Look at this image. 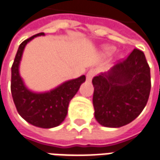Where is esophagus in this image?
Segmentation results:
<instances>
[{"label":"esophagus","instance_id":"esophagus-1","mask_svg":"<svg viewBox=\"0 0 160 160\" xmlns=\"http://www.w3.org/2000/svg\"><path fill=\"white\" fill-rule=\"evenodd\" d=\"M96 72H97L96 69L94 68L90 69V70L88 72V73H87V80H91L93 78V76L96 74Z\"/></svg>","mask_w":160,"mask_h":160}]
</instances>
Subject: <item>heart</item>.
Listing matches in <instances>:
<instances>
[{"instance_id": "heart-1", "label": "heart", "mask_w": 160, "mask_h": 160, "mask_svg": "<svg viewBox=\"0 0 160 160\" xmlns=\"http://www.w3.org/2000/svg\"><path fill=\"white\" fill-rule=\"evenodd\" d=\"M115 50L114 47H112V46H107L105 48V52L107 53H112Z\"/></svg>"}]
</instances>
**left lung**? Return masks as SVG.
Instances as JSON below:
<instances>
[{
	"label": "left lung",
	"mask_w": 160,
	"mask_h": 160,
	"mask_svg": "<svg viewBox=\"0 0 160 160\" xmlns=\"http://www.w3.org/2000/svg\"><path fill=\"white\" fill-rule=\"evenodd\" d=\"M92 82L96 120L104 127H123L146 107L151 91L150 68L144 53L135 48L109 71L93 77Z\"/></svg>",
	"instance_id": "left-lung-1"
}]
</instances>
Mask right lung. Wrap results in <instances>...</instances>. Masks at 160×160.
Returning a JSON list of instances; mask_svg holds the SVG:
<instances>
[{
  "mask_svg": "<svg viewBox=\"0 0 160 160\" xmlns=\"http://www.w3.org/2000/svg\"><path fill=\"white\" fill-rule=\"evenodd\" d=\"M45 35L40 33L27 39L18 48L11 68V93L19 114L34 127L53 128L64 121L70 100L85 82L86 76L68 80L53 90L34 92L25 86L19 72L20 62L26 45L34 37Z\"/></svg>",
  "mask_w": 160,
  "mask_h": 160,
  "instance_id": "1",
  "label": "right lung"
}]
</instances>
